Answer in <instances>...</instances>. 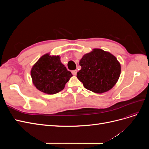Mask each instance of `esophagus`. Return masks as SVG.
I'll use <instances>...</instances> for the list:
<instances>
[{
    "label": "esophagus",
    "mask_w": 149,
    "mask_h": 149,
    "mask_svg": "<svg viewBox=\"0 0 149 149\" xmlns=\"http://www.w3.org/2000/svg\"><path fill=\"white\" fill-rule=\"evenodd\" d=\"M77 72H78V71L76 70H73V71H72V74H73V75H76V73H77Z\"/></svg>",
    "instance_id": "esophagus-1"
}]
</instances>
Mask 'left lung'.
Segmentation results:
<instances>
[{"instance_id": "8db88e82", "label": "left lung", "mask_w": 149, "mask_h": 149, "mask_svg": "<svg viewBox=\"0 0 149 149\" xmlns=\"http://www.w3.org/2000/svg\"><path fill=\"white\" fill-rule=\"evenodd\" d=\"M81 66L77 78L84 87L101 94L109 91L118 82L121 71L120 63L115 56L100 48H94L79 61Z\"/></svg>"}]
</instances>
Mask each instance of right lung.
<instances>
[{"instance_id":"1","label":"right lung","mask_w":149,"mask_h":149,"mask_svg":"<svg viewBox=\"0 0 149 149\" xmlns=\"http://www.w3.org/2000/svg\"><path fill=\"white\" fill-rule=\"evenodd\" d=\"M32 83L37 89L47 94L59 93L73 76L62 64L59 55L46 53L40 57L30 71Z\"/></svg>"}]
</instances>
